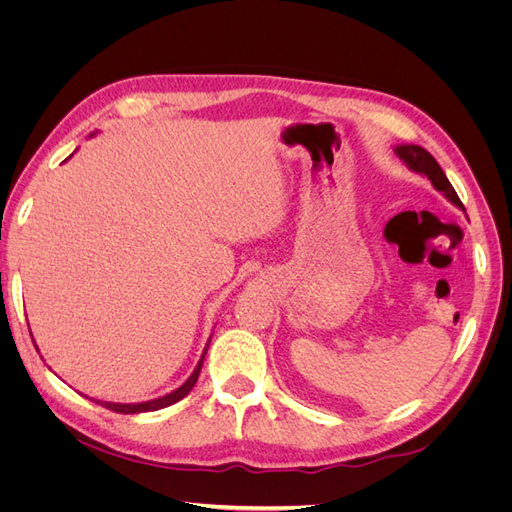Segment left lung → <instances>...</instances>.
<instances>
[{"label":"left lung","mask_w":512,"mask_h":512,"mask_svg":"<svg viewBox=\"0 0 512 512\" xmlns=\"http://www.w3.org/2000/svg\"><path fill=\"white\" fill-rule=\"evenodd\" d=\"M395 153H397V158L404 162L410 170H414V173H418V175L427 177L431 181L433 188H436L438 192H442V196L448 200V203H453L455 207L463 209V203L459 200V196H457L455 188L451 185V181L446 179L444 170L440 168L436 158H433L427 149L418 147V145H397Z\"/></svg>","instance_id":"obj_1"}]
</instances>
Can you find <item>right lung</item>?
Instances as JSON below:
<instances>
[{
    "label": "right lung",
    "mask_w": 512,
    "mask_h": 512,
    "mask_svg": "<svg viewBox=\"0 0 512 512\" xmlns=\"http://www.w3.org/2000/svg\"><path fill=\"white\" fill-rule=\"evenodd\" d=\"M209 344H211V337H209V342H207V346H205V350H203V356H200L198 365H196L194 371H192V376H190L188 380H185V382L179 386V389H175L173 393H168V395L158 397V399H151V401H141V404H113V401H96V404H100V406H104V408H108V410H113V412H119V414L153 412V410H162V408H166V406L177 404L179 399H183L185 395H188V393L194 389V384H196V380H198L200 367H203V361H205V354H207ZM91 401H94V399H91Z\"/></svg>",
    "instance_id": "right-lung-1"
}]
</instances>
